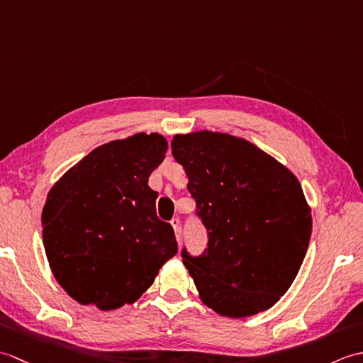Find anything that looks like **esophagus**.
Wrapping results in <instances>:
<instances>
[{
    "label": "esophagus",
    "mask_w": 363,
    "mask_h": 363,
    "mask_svg": "<svg viewBox=\"0 0 363 363\" xmlns=\"http://www.w3.org/2000/svg\"><path fill=\"white\" fill-rule=\"evenodd\" d=\"M169 223H172V226L174 229V234H176L177 242H181V220L179 218H173Z\"/></svg>",
    "instance_id": "obj_1"
}]
</instances>
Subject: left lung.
I'll list each match as a JSON object with an SVG mask.
<instances>
[{
	"label": "left lung",
	"instance_id": "1",
	"mask_svg": "<svg viewBox=\"0 0 363 363\" xmlns=\"http://www.w3.org/2000/svg\"><path fill=\"white\" fill-rule=\"evenodd\" d=\"M172 154L209 237L201 256L182 250L201 301L230 318L269 309L295 281L312 234L298 177L254 143L212 130L174 135Z\"/></svg>",
	"mask_w": 363,
	"mask_h": 363
}]
</instances>
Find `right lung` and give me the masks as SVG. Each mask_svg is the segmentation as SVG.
<instances>
[{
    "label": "right lung",
    "instance_id": "obj_1",
    "mask_svg": "<svg viewBox=\"0 0 363 363\" xmlns=\"http://www.w3.org/2000/svg\"><path fill=\"white\" fill-rule=\"evenodd\" d=\"M167 150L157 133L104 143L51 187L42 212L45 252L79 304L112 311L135 303L177 252L148 186Z\"/></svg>",
    "mask_w": 363,
    "mask_h": 363
}]
</instances>
